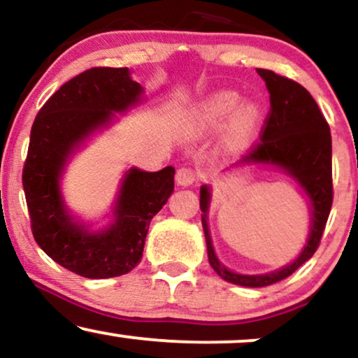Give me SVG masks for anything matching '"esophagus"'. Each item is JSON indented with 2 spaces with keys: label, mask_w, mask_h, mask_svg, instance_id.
I'll use <instances>...</instances> for the list:
<instances>
[{
  "label": "esophagus",
  "mask_w": 358,
  "mask_h": 358,
  "mask_svg": "<svg viewBox=\"0 0 358 358\" xmlns=\"http://www.w3.org/2000/svg\"><path fill=\"white\" fill-rule=\"evenodd\" d=\"M175 180L176 185H180V187H190V185L196 182V173L192 168H180V170L176 171Z\"/></svg>",
  "instance_id": "34e87169"
}]
</instances>
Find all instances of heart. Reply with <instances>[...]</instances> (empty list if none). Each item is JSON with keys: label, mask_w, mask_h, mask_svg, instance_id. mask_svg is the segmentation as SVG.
I'll use <instances>...</instances> for the list:
<instances>
[{"label": "heart", "mask_w": 358, "mask_h": 358, "mask_svg": "<svg viewBox=\"0 0 358 358\" xmlns=\"http://www.w3.org/2000/svg\"><path fill=\"white\" fill-rule=\"evenodd\" d=\"M262 118L264 110L258 101H242L240 93L234 90H217L192 106L185 124L193 136L210 135L222 127V150L236 155L253 143Z\"/></svg>", "instance_id": "obj_1"}]
</instances>
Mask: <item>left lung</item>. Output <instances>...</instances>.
<instances>
[{
  "instance_id": "obj_1",
  "label": "left lung",
  "mask_w": 358,
  "mask_h": 358,
  "mask_svg": "<svg viewBox=\"0 0 358 358\" xmlns=\"http://www.w3.org/2000/svg\"><path fill=\"white\" fill-rule=\"evenodd\" d=\"M257 73L265 81L270 93V116L266 120L262 143L225 171L228 173V171L253 166L275 168V170L283 171L299 185L303 196L307 198L310 225L303 248L290 264L265 273L245 275L234 272L227 268L215 253L208 227L212 187L201 185V225L205 231L210 265L225 282L250 288L277 283L294 273L308 258H312L320 243L331 208V200H334L330 128L315 100L302 85L285 76H280L270 70H262V68H258Z\"/></svg>"
}]
</instances>
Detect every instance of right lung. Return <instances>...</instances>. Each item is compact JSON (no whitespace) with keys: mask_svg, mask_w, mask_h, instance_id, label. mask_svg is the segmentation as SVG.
Wrapping results in <instances>:
<instances>
[{"mask_svg":"<svg viewBox=\"0 0 358 358\" xmlns=\"http://www.w3.org/2000/svg\"><path fill=\"white\" fill-rule=\"evenodd\" d=\"M143 101L145 88L128 68H92L66 81L34 118L23 170L33 236L56 264L85 278L131 272L143 255L150 222L173 193V166L128 168L100 228L64 200L63 176L73 157Z\"/></svg>","mask_w":358,"mask_h":358,"instance_id":"right-lung-1","label":"right lung"}]
</instances>
